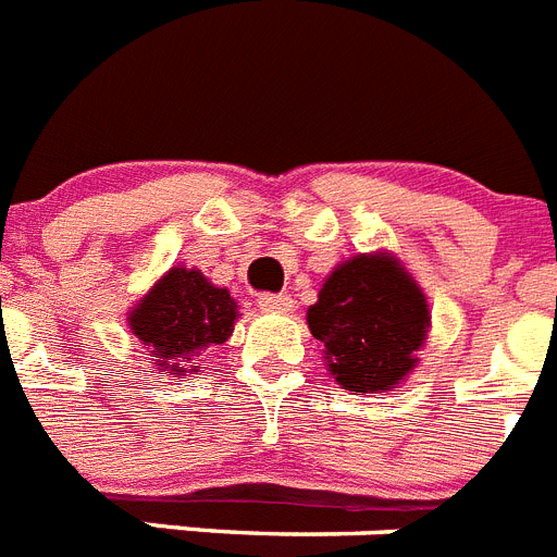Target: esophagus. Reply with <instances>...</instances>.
<instances>
[{
  "label": "esophagus",
  "mask_w": 557,
  "mask_h": 557,
  "mask_svg": "<svg viewBox=\"0 0 557 557\" xmlns=\"http://www.w3.org/2000/svg\"><path fill=\"white\" fill-rule=\"evenodd\" d=\"M259 307L264 312H289L293 298L284 296V293H264V296H259Z\"/></svg>",
  "instance_id": "obj_1"
}]
</instances>
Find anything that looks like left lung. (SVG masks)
I'll return each mask as SVG.
<instances>
[{"label": "left lung", "instance_id": "obj_1", "mask_svg": "<svg viewBox=\"0 0 557 557\" xmlns=\"http://www.w3.org/2000/svg\"><path fill=\"white\" fill-rule=\"evenodd\" d=\"M332 377L349 392H392L417 366L431 312L422 289L388 253L351 256L307 310Z\"/></svg>", "mask_w": 557, "mask_h": 557}]
</instances>
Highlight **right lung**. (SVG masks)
I'll return each instance as SVG.
<instances>
[{"mask_svg":"<svg viewBox=\"0 0 557 557\" xmlns=\"http://www.w3.org/2000/svg\"><path fill=\"white\" fill-rule=\"evenodd\" d=\"M236 301L199 270L171 268L129 312V326L165 374H183L199 351L220 346L236 324Z\"/></svg>","mask_w":557,"mask_h":557,"instance_id":"add662e5","label":"right lung"}]
</instances>
